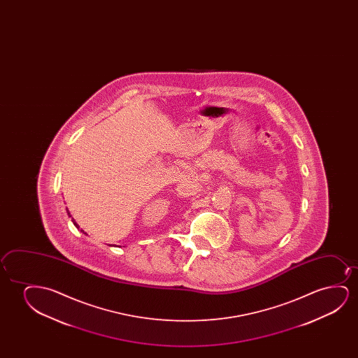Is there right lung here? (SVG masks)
I'll return each instance as SVG.
<instances>
[{
  "label": "right lung",
  "mask_w": 358,
  "mask_h": 358,
  "mask_svg": "<svg viewBox=\"0 0 358 358\" xmlns=\"http://www.w3.org/2000/svg\"><path fill=\"white\" fill-rule=\"evenodd\" d=\"M67 211H69V210H67ZM69 216H71V215H69ZM72 221H73L74 225L77 226V227H79V226L77 225V222H76V221H74V219H72Z\"/></svg>",
  "instance_id": "add662e5"
}]
</instances>
